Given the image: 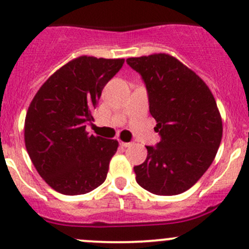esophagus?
<instances>
[{
    "instance_id": "obj_1",
    "label": "esophagus",
    "mask_w": 249,
    "mask_h": 249,
    "mask_svg": "<svg viewBox=\"0 0 249 249\" xmlns=\"http://www.w3.org/2000/svg\"><path fill=\"white\" fill-rule=\"evenodd\" d=\"M119 144L122 145L123 148H127L130 147V145H132V142H119Z\"/></svg>"
}]
</instances>
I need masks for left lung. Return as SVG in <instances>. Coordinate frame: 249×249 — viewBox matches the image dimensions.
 Wrapping results in <instances>:
<instances>
[{"mask_svg": "<svg viewBox=\"0 0 249 249\" xmlns=\"http://www.w3.org/2000/svg\"><path fill=\"white\" fill-rule=\"evenodd\" d=\"M126 64L144 83L161 137L134 167L137 183L153 194H182L207 171L219 148L223 125L214 97L201 78L167 54L129 57Z\"/></svg>", "mask_w": 249, "mask_h": 249, "instance_id": "8db88e82", "label": "left lung"}]
</instances>
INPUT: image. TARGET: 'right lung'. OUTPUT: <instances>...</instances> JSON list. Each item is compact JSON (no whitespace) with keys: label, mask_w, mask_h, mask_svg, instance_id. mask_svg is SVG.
I'll list each match as a JSON object with an SVG mask.
<instances>
[{"label":"right lung","mask_w":249,"mask_h":249,"mask_svg":"<svg viewBox=\"0 0 249 249\" xmlns=\"http://www.w3.org/2000/svg\"><path fill=\"white\" fill-rule=\"evenodd\" d=\"M124 59L80 56L37 91L25 118V145L42 178L65 195L87 194L105 182L118 142L89 135L91 110Z\"/></svg>","instance_id":"right-lung-1"}]
</instances>
